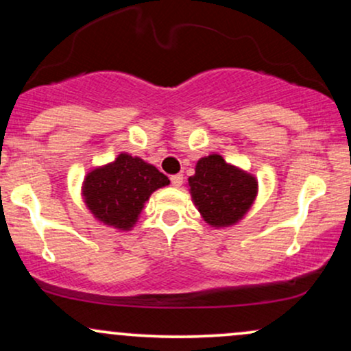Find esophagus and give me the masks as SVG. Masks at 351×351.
I'll return each instance as SVG.
<instances>
[{
  "label": "esophagus",
  "instance_id": "obj_1",
  "mask_svg": "<svg viewBox=\"0 0 351 351\" xmlns=\"http://www.w3.org/2000/svg\"><path fill=\"white\" fill-rule=\"evenodd\" d=\"M170 180H171V184L175 188H180L181 184H183V175H173Z\"/></svg>",
  "mask_w": 351,
  "mask_h": 351
}]
</instances>
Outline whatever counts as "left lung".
Masks as SVG:
<instances>
[{"label":"left lung","mask_w":351,"mask_h":351,"mask_svg":"<svg viewBox=\"0 0 351 351\" xmlns=\"http://www.w3.org/2000/svg\"><path fill=\"white\" fill-rule=\"evenodd\" d=\"M189 195L201 217L211 228L234 226L252 208L259 183L256 176L228 163L217 153L198 160L188 178Z\"/></svg>","instance_id":"left-lung-1"}]
</instances>
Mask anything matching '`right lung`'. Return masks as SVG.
I'll list each match as a JSON object with an SVG mask.
<instances>
[{
    "mask_svg": "<svg viewBox=\"0 0 351 351\" xmlns=\"http://www.w3.org/2000/svg\"><path fill=\"white\" fill-rule=\"evenodd\" d=\"M170 184L158 168L130 153L92 168L82 181V199L90 215L119 231H130L152 193Z\"/></svg>",
    "mask_w": 351,
    "mask_h": 351,
    "instance_id": "right-lung-1",
    "label": "right lung"
}]
</instances>
